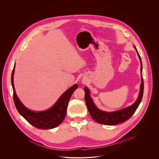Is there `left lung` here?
I'll return each mask as SVG.
<instances>
[{
    "label": "left lung",
    "mask_w": 159,
    "mask_h": 159,
    "mask_svg": "<svg viewBox=\"0 0 159 159\" xmlns=\"http://www.w3.org/2000/svg\"><path fill=\"white\" fill-rule=\"evenodd\" d=\"M134 48H135L136 51H137L140 61V65H141L140 71H141V76H142V82L140 85V93H139L138 99L131 106L118 111H112V112H106V111L100 110L96 107V106L94 103L93 99L90 98V91L89 89L87 87H84V92H85V101L87 109L91 117L94 119V120H95L98 123L105 125H115L121 123L126 121L127 120H128L134 114V112H135L136 110H137L140 103L141 102V101L143 97V79L142 77V63L141 57L137 48H135V47H134Z\"/></svg>",
    "instance_id": "obj_1"
}]
</instances>
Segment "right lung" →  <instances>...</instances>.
<instances>
[{
    "mask_svg": "<svg viewBox=\"0 0 159 159\" xmlns=\"http://www.w3.org/2000/svg\"><path fill=\"white\" fill-rule=\"evenodd\" d=\"M14 68L15 65L12 72L11 84L13 89L14 102L19 114L31 125L37 128L48 129L60 125L65 117L69 99L74 90L78 88L77 84L67 89L50 109L43 111H33L25 107L16 95L13 81Z\"/></svg>",
    "mask_w": 159,
    "mask_h": 159,
    "instance_id": "1",
    "label": "right lung"
}]
</instances>
